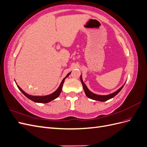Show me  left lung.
Instances as JSON below:
<instances>
[{
    "mask_svg": "<svg viewBox=\"0 0 147 147\" xmlns=\"http://www.w3.org/2000/svg\"><path fill=\"white\" fill-rule=\"evenodd\" d=\"M80 80H81V82L82 83V85H83V90H84V92H85L86 96L88 97H89V98H90L91 99L95 100H98V101H100V102H105V101H107V100H109V99H110L113 98V97H115V96H116L118 94V93L121 90V89L123 88V86L124 85V84L123 85L121 88H119L117 91H116L115 92L112 93V94L103 96V95L96 94H94V93H93V92H92L91 91H90V90H89L88 88L86 86V84L83 83L82 75H80Z\"/></svg>",
    "mask_w": 147,
    "mask_h": 147,
    "instance_id": "8db88e82",
    "label": "left lung"
}]
</instances>
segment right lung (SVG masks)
<instances>
[{
  "label": "right lung",
  "mask_w": 147,
  "mask_h": 147,
  "mask_svg": "<svg viewBox=\"0 0 147 147\" xmlns=\"http://www.w3.org/2000/svg\"><path fill=\"white\" fill-rule=\"evenodd\" d=\"M70 73L71 72L69 73L67 75H66V77L64 78H63V81H62V82L60 84L59 86L58 87V88H57V90L54 92H53V93H51V94H49V95H47V96H31V95H29V94H27V93H26V92H25L18 85H17V86H18V88L19 90L22 92H23V94L25 96L27 97L30 100H32V101H34L35 102H37V103H48V102H50L51 100H54V99H56L57 97H59V94H61V92L62 91V88H63V84H64L65 79L69 77V75L70 74Z\"/></svg>",
  "instance_id": "1"
}]
</instances>
